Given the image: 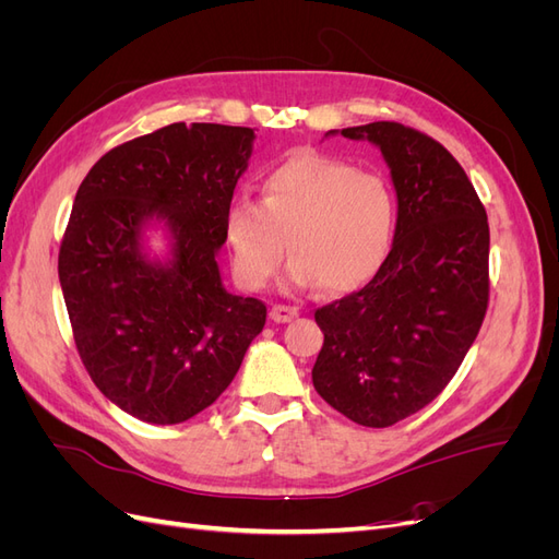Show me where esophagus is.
Returning <instances> with one entry per match:
<instances>
[{"instance_id":"1","label":"esophagus","mask_w":559,"mask_h":559,"mask_svg":"<svg viewBox=\"0 0 559 559\" xmlns=\"http://www.w3.org/2000/svg\"><path fill=\"white\" fill-rule=\"evenodd\" d=\"M298 310L296 308H289V306H275L273 310H270V319L277 321V324H286V321L296 319Z\"/></svg>"}]
</instances>
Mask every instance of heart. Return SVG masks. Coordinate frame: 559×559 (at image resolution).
I'll list each match as a JSON object with an SVG mask.
<instances>
[{
	"mask_svg": "<svg viewBox=\"0 0 559 559\" xmlns=\"http://www.w3.org/2000/svg\"><path fill=\"white\" fill-rule=\"evenodd\" d=\"M396 222L389 181L319 154L286 160L263 181V198H238L226 210L233 273L245 289H265L284 261L289 280L329 294L357 289L376 275Z\"/></svg>",
	"mask_w": 559,
	"mask_h": 559,
	"instance_id": "obj_1",
	"label": "heart"
}]
</instances>
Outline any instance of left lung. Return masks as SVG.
<instances>
[{"mask_svg": "<svg viewBox=\"0 0 559 559\" xmlns=\"http://www.w3.org/2000/svg\"><path fill=\"white\" fill-rule=\"evenodd\" d=\"M337 132L382 151L399 210L373 280L314 312L324 345L312 384L337 413L384 429L441 394L476 341L489 296V226L443 144L392 121L326 138Z\"/></svg>", "mask_w": 559, "mask_h": 559, "instance_id": "8db88e82", "label": "left lung"}]
</instances>
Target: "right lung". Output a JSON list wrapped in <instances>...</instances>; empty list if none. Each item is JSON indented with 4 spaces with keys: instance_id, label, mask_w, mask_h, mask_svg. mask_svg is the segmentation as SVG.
<instances>
[{
    "instance_id": "obj_1",
    "label": "right lung",
    "mask_w": 559,
    "mask_h": 559,
    "mask_svg": "<svg viewBox=\"0 0 559 559\" xmlns=\"http://www.w3.org/2000/svg\"><path fill=\"white\" fill-rule=\"evenodd\" d=\"M251 128L173 123L99 158L81 181L58 257L74 343L123 413L179 425L226 392L265 326L228 294L216 257ZM163 229L166 253L147 247Z\"/></svg>"
}]
</instances>
